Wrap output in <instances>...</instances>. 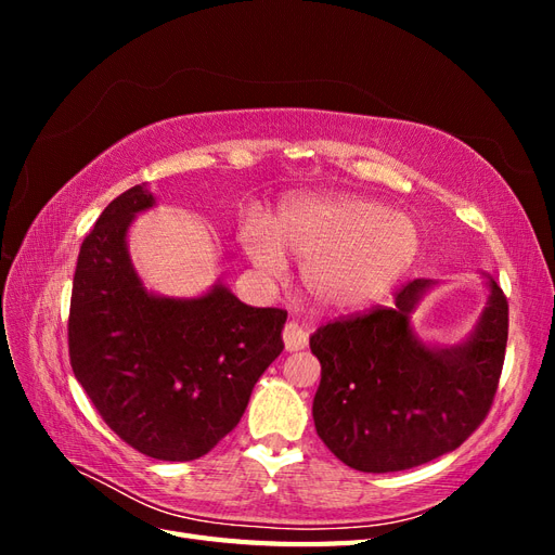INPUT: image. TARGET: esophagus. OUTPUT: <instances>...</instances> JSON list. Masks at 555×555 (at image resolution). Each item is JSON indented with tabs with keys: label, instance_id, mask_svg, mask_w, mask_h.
I'll return each mask as SVG.
<instances>
[{
	"label": "esophagus",
	"instance_id": "esophagus-1",
	"mask_svg": "<svg viewBox=\"0 0 555 555\" xmlns=\"http://www.w3.org/2000/svg\"><path fill=\"white\" fill-rule=\"evenodd\" d=\"M282 340L287 351H298L308 345V331L298 322H287L282 328Z\"/></svg>",
	"mask_w": 555,
	"mask_h": 555
}]
</instances>
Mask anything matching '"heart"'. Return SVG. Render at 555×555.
<instances>
[{"label":"heart","instance_id":"1","mask_svg":"<svg viewBox=\"0 0 555 555\" xmlns=\"http://www.w3.org/2000/svg\"><path fill=\"white\" fill-rule=\"evenodd\" d=\"M243 247L259 268L278 273L284 255L304 263L308 292L328 308H363L410 271L422 233L412 217L371 198H298L282 206L271 227L249 220Z\"/></svg>","mask_w":555,"mask_h":555}]
</instances>
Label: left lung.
Wrapping results in <instances>:
<instances>
[{"label": "left lung", "instance_id": "1", "mask_svg": "<svg viewBox=\"0 0 555 555\" xmlns=\"http://www.w3.org/2000/svg\"><path fill=\"white\" fill-rule=\"evenodd\" d=\"M430 284H402L393 308L335 319L310 338L322 363L312 402L317 435L361 473H398L459 449L493 405L509 331L507 296L491 280L475 333L463 345L435 349L410 326Z\"/></svg>", "mask_w": 555, "mask_h": 555}]
</instances>
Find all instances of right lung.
<instances>
[{"instance_id": "1", "label": "right lung", "mask_w": 555, "mask_h": 555, "mask_svg": "<svg viewBox=\"0 0 555 555\" xmlns=\"http://www.w3.org/2000/svg\"><path fill=\"white\" fill-rule=\"evenodd\" d=\"M145 184L113 198L80 245L69 308L74 375L106 426L157 461H194L238 426L282 351L287 310L241 304L224 284L198 298L147 294L127 255Z\"/></svg>"}]
</instances>
